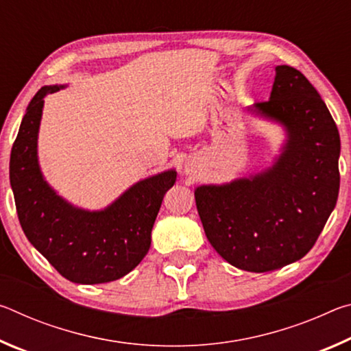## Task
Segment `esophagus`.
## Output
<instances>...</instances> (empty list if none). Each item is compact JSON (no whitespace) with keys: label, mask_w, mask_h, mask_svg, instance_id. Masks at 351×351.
Wrapping results in <instances>:
<instances>
[{"label":"esophagus","mask_w":351,"mask_h":351,"mask_svg":"<svg viewBox=\"0 0 351 351\" xmlns=\"http://www.w3.org/2000/svg\"><path fill=\"white\" fill-rule=\"evenodd\" d=\"M189 171H190V170H189V169H186V173H189Z\"/></svg>","instance_id":"1"}]
</instances>
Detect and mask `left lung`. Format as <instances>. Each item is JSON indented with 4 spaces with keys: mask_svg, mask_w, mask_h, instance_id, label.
<instances>
[{
    "mask_svg": "<svg viewBox=\"0 0 351 351\" xmlns=\"http://www.w3.org/2000/svg\"><path fill=\"white\" fill-rule=\"evenodd\" d=\"M249 114L285 132L271 165L224 184H203L195 201L213 249L235 268L268 272L300 260L314 246L339 193L341 138L306 77L276 68L269 100Z\"/></svg>",
    "mask_w": 351,
    "mask_h": 351,
    "instance_id": "1",
    "label": "left lung"
}]
</instances>
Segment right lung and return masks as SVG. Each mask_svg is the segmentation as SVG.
Returning <instances> with one entry per match:
<instances>
[{
    "instance_id": "add662e5",
    "label": "right lung",
    "mask_w": 351,
    "mask_h": 351,
    "mask_svg": "<svg viewBox=\"0 0 351 351\" xmlns=\"http://www.w3.org/2000/svg\"><path fill=\"white\" fill-rule=\"evenodd\" d=\"M66 85L43 86L29 102L10 153V186L31 245L68 278L82 285L117 280L145 257L164 195L173 187L169 169L134 182L100 210L71 204L45 180L38 132L45 97Z\"/></svg>"
}]
</instances>
